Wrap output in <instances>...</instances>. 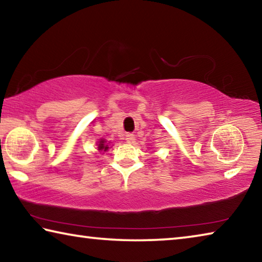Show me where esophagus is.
Returning <instances> with one entry per match:
<instances>
[{"mask_svg": "<svg viewBox=\"0 0 262 262\" xmlns=\"http://www.w3.org/2000/svg\"><path fill=\"white\" fill-rule=\"evenodd\" d=\"M126 141H127V143L134 144L135 143V135L134 134H127L126 135Z\"/></svg>", "mask_w": 262, "mask_h": 262, "instance_id": "obj_1", "label": "esophagus"}]
</instances>
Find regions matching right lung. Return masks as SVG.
<instances>
[{"label":"right lung","instance_id":"right-lung-1","mask_svg":"<svg viewBox=\"0 0 262 262\" xmlns=\"http://www.w3.org/2000/svg\"><path fill=\"white\" fill-rule=\"evenodd\" d=\"M108 149V145L105 144V141L104 140H100L99 141V144H98V150H104V151H106V150Z\"/></svg>","mask_w":262,"mask_h":262}]
</instances>
